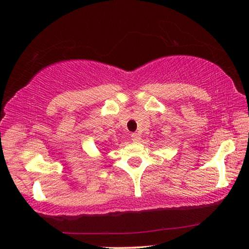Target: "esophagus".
Listing matches in <instances>:
<instances>
[{"label":"esophagus","instance_id":"esophagus-1","mask_svg":"<svg viewBox=\"0 0 249 249\" xmlns=\"http://www.w3.org/2000/svg\"><path fill=\"white\" fill-rule=\"evenodd\" d=\"M132 141L134 142H140V140H141V136L138 134H136V133H133L132 134Z\"/></svg>","mask_w":249,"mask_h":249}]
</instances>
